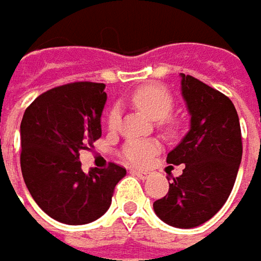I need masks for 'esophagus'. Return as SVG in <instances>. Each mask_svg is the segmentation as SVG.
Wrapping results in <instances>:
<instances>
[{"label":"esophagus","mask_w":261,"mask_h":261,"mask_svg":"<svg viewBox=\"0 0 261 261\" xmlns=\"http://www.w3.org/2000/svg\"><path fill=\"white\" fill-rule=\"evenodd\" d=\"M132 173L135 175H138L139 178H142V180H146V178H149L151 177V173L149 171H141V170H132Z\"/></svg>","instance_id":"esophagus-1"}]
</instances>
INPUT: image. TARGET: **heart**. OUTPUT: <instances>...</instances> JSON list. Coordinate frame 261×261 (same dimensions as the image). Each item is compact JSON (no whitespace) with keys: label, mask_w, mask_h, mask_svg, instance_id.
Wrapping results in <instances>:
<instances>
[{"label":"heart","mask_w":261,"mask_h":261,"mask_svg":"<svg viewBox=\"0 0 261 261\" xmlns=\"http://www.w3.org/2000/svg\"><path fill=\"white\" fill-rule=\"evenodd\" d=\"M130 103L138 107L139 110L145 112L152 119H156L158 123L166 127L167 130H174L177 122L173 117H170V113L174 107V100L171 93L164 86L160 84H146V86L136 88L135 91L129 97ZM120 123V110L115 106L110 109L107 115V127L110 130H116ZM160 144L154 139H134L129 141L125 145L123 155L132 163L134 166H146L152 156L158 154Z\"/></svg>","instance_id":"obj_1"}]
</instances>
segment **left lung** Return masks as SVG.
<instances>
[{
    "label": "left lung",
    "instance_id": "1",
    "mask_svg": "<svg viewBox=\"0 0 261 261\" xmlns=\"http://www.w3.org/2000/svg\"><path fill=\"white\" fill-rule=\"evenodd\" d=\"M181 93L190 112V130L167 155L185 164L168 193L154 202L155 214L175 228H195L224 206L243 156L238 115L232 101L192 75L181 74Z\"/></svg>",
    "mask_w": 261,
    "mask_h": 261
}]
</instances>
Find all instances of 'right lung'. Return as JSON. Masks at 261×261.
<instances>
[{
	"label": "right lung",
	"instance_id": "right-lung-1",
	"mask_svg": "<svg viewBox=\"0 0 261 261\" xmlns=\"http://www.w3.org/2000/svg\"><path fill=\"white\" fill-rule=\"evenodd\" d=\"M105 84L78 81L40 94L25 109L20 125V164L24 183L39 207L68 225L93 222L112 203L126 174L119 164L81 170L80 151L101 136Z\"/></svg>",
	"mask_w": 261,
	"mask_h": 261
}]
</instances>
